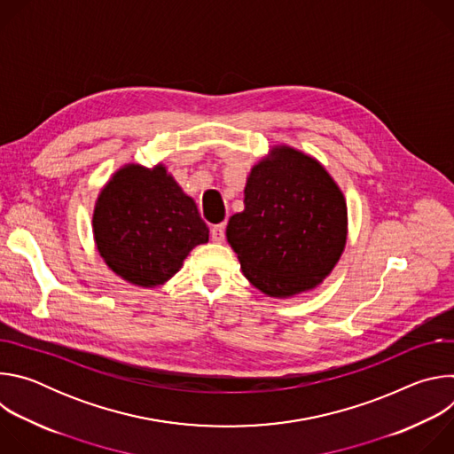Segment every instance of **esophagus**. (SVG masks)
Returning <instances> with one entry per match:
<instances>
[{"instance_id": "1", "label": "esophagus", "mask_w": 454, "mask_h": 454, "mask_svg": "<svg viewBox=\"0 0 454 454\" xmlns=\"http://www.w3.org/2000/svg\"><path fill=\"white\" fill-rule=\"evenodd\" d=\"M210 237L214 242H224V237H226V226L224 224H217L210 230Z\"/></svg>"}]
</instances>
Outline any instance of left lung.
<instances>
[{"mask_svg":"<svg viewBox=\"0 0 454 454\" xmlns=\"http://www.w3.org/2000/svg\"><path fill=\"white\" fill-rule=\"evenodd\" d=\"M226 237L244 277L264 294L314 289L347 244L343 192L317 160L278 145L251 168L244 210L230 217Z\"/></svg>","mask_w":454,"mask_h":454,"instance_id":"obj_1","label":"left lung"}]
</instances>
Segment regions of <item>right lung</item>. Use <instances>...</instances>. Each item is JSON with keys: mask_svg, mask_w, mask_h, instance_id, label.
<instances>
[{"mask_svg": "<svg viewBox=\"0 0 454 454\" xmlns=\"http://www.w3.org/2000/svg\"><path fill=\"white\" fill-rule=\"evenodd\" d=\"M93 235L106 264L140 287L163 286L193 247L208 242L196 203L161 163L114 172L97 200Z\"/></svg>", "mask_w": 454, "mask_h": 454, "instance_id": "add662e5", "label": "right lung"}]
</instances>
